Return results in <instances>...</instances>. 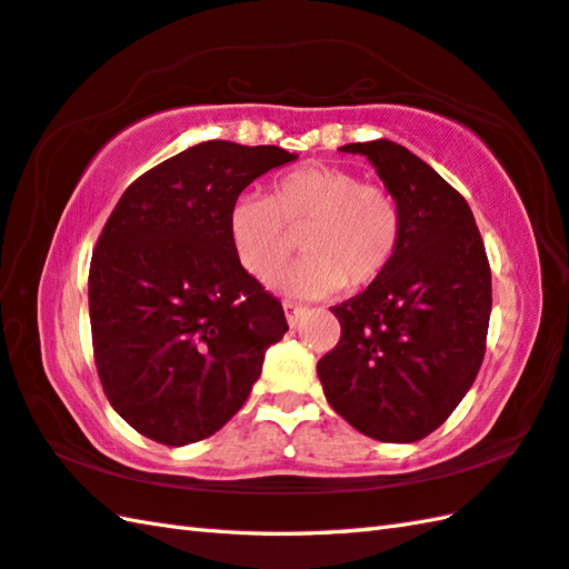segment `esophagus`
Returning <instances> with one entry per match:
<instances>
[{
    "label": "esophagus",
    "instance_id": "34e87169",
    "mask_svg": "<svg viewBox=\"0 0 569 569\" xmlns=\"http://www.w3.org/2000/svg\"><path fill=\"white\" fill-rule=\"evenodd\" d=\"M282 307H284V317H287V323H289V327H297L299 319H301V315H305V309L297 307V305H292V301H284Z\"/></svg>",
    "mask_w": 569,
    "mask_h": 569
}]
</instances>
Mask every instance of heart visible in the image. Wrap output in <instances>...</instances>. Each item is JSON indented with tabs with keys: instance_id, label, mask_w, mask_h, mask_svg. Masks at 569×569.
<instances>
[{
	"instance_id": "heart-1",
	"label": "heart",
	"mask_w": 569,
	"mask_h": 569,
	"mask_svg": "<svg viewBox=\"0 0 569 569\" xmlns=\"http://www.w3.org/2000/svg\"><path fill=\"white\" fill-rule=\"evenodd\" d=\"M228 236L240 268L272 284L297 250L307 258L280 282L287 297L319 299L380 280L402 240L396 196L358 173L307 164L277 179L268 199L242 196L230 208Z\"/></svg>"
}]
</instances>
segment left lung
I'll use <instances>...</instances> for the list:
<instances>
[{
    "mask_svg": "<svg viewBox=\"0 0 569 569\" xmlns=\"http://www.w3.org/2000/svg\"><path fill=\"white\" fill-rule=\"evenodd\" d=\"M373 164L402 211L386 274L331 311L336 349L317 366L331 408L380 442H417L455 412L477 378L491 317V270L469 203L390 139L343 144Z\"/></svg>",
    "mask_w": 569,
    "mask_h": 569,
    "instance_id": "left-lung-1",
    "label": "left lung"
}]
</instances>
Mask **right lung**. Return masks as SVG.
Listing matches in <instances>:
<instances>
[{"label": "right lung", "mask_w": 569, "mask_h": 569, "mask_svg": "<svg viewBox=\"0 0 569 569\" xmlns=\"http://www.w3.org/2000/svg\"><path fill=\"white\" fill-rule=\"evenodd\" d=\"M297 154L226 139L139 177L92 252L88 305L102 390L154 442L216 435L284 336L282 305L240 268L228 216L242 189Z\"/></svg>", "instance_id": "add662e5"}]
</instances>
